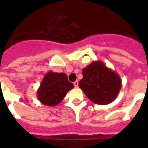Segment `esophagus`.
<instances>
[{
    "instance_id": "obj_1",
    "label": "esophagus",
    "mask_w": 148,
    "mask_h": 148,
    "mask_svg": "<svg viewBox=\"0 0 148 148\" xmlns=\"http://www.w3.org/2000/svg\"><path fill=\"white\" fill-rule=\"evenodd\" d=\"M74 85L75 88H77L78 87V81H76L74 82Z\"/></svg>"
}]
</instances>
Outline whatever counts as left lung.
I'll return each mask as SVG.
<instances>
[{
    "label": "left lung",
    "mask_w": 148,
    "mask_h": 148,
    "mask_svg": "<svg viewBox=\"0 0 148 148\" xmlns=\"http://www.w3.org/2000/svg\"><path fill=\"white\" fill-rule=\"evenodd\" d=\"M82 74L78 86L90 101L105 105L117 97L122 86L121 77L102 61H93L82 70Z\"/></svg>",
    "instance_id": "left-lung-1"
}]
</instances>
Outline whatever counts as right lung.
<instances>
[{
    "mask_svg": "<svg viewBox=\"0 0 148 148\" xmlns=\"http://www.w3.org/2000/svg\"><path fill=\"white\" fill-rule=\"evenodd\" d=\"M72 88L74 84L67 80V74L48 71L38 89L37 97L45 105L56 106L63 101Z\"/></svg>",
    "mask_w": 148,
    "mask_h": 148,
    "instance_id": "right-lung-1",
    "label": "right lung"
}]
</instances>
